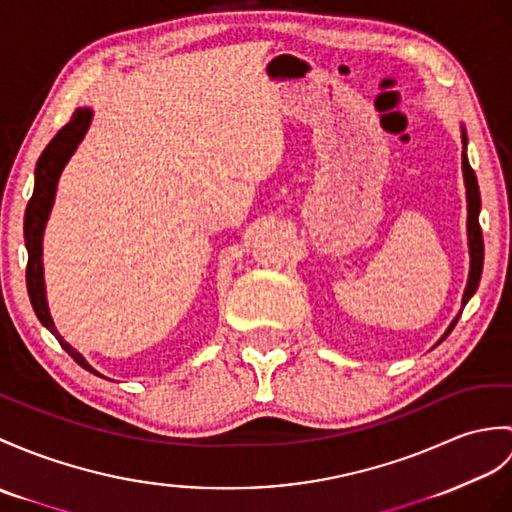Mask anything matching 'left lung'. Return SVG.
<instances>
[{
  "label": "left lung",
  "mask_w": 512,
  "mask_h": 512,
  "mask_svg": "<svg viewBox=\"0 0 512 512\" xmlns=\"http://www.w3.org/2000/svg\"><path fill=\"white\" fill-rule=\"evenodd\" d=\"M462 146H465V150H462V176H465V187H467V235H469V257H471V264H469V281H467V288H465V294H462V305H467L471 296L475 294V290H478L480 285V277H482V264H484V240H482V229H480V187H478V178H475V172L469 165V159H467V133L465 128H462ZM456 316L454 320H451L449 329L445 331V336L438 340L443 342L449 334L451 329L456 327L458 323Z\"/></svg>",
  "instance_id": "8db88e82"
}]
</instances>
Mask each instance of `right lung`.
<instances>
[{
    "mask_svg": "<svg viewBox=\"0 0 512 512\" xmlns=\"http://www.w3.org/2000/svg\"><path fill=\"white\" fill-rule=\"evenodd\" d=\"M91 117H93V113L89 109H76V113L71 115V120L61 130H58L54 139L41 152V157L37 161V170H34V192H32V198L26 207V218H23V237H26V248H28L26 283H28V294H30V303L34 307V314H37L41 323L52 331L56 340L61 342V347L71 355V358H74L82 368H87L89 373L100 375L56 331L54 320L50 316V307H47L45 281H43V231H45V224H47V218H50V211H52L54 198H56L58 178H61L63 168L71 159V154L76 152L82 137L87 135Z\"/></svg>",
    "mask_w": 512,
    "mask_h": 512,
    "instance_id": "obj_1",
    "label": "right lung"
}]
</instances>
